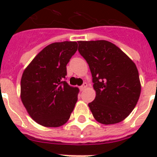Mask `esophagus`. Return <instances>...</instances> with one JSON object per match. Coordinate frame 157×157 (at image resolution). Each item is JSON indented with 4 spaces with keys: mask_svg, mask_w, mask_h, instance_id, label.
Masks as SVG:
<instances>
[{
    "mask_svg": "<svg viewBox=\"0 0 157 157\" xmlns=\"http://www.w3.org/2000/svg\"><path fill=\"white\" fill-rule=\"evenodd\" d=\"M86 87H87V83H86V82H85V83H84L82 86H80V90H85Z\"/></svg>",
    "mask_w": 157,
    "mask_h": 157,
    "instance_id": "obj_1",
    "label": "esophagus"
}]
</instances>
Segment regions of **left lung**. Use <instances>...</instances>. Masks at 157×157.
<instances>
[{"instance_id":"obj_1","label":"left lung","mask_w":157,"mask_h":157,"mask_svg":"<svg viewBox=\"0 0 157 157\" xmlns=\"http://www.w3.org/2000/svg\"><path fill=\"white\" fill-rule=\"evenodd\" d=\"M93 77L96 96L89 107L103 124L124 121L136 106L141 93L139 71L134 62L107 40L78 41Z\"/></svg>"}]
</instances>
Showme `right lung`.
Here are the masks:
<instances>
[{"instance_id":"add662e5","label":"right lung","mask_w":157,"mask_h":157,"mask_svg":"<svg viewBox=\"0 0 157 157\" xmlns=\"http://www.w3.org/2000/svg\"><path fill=\"white\" fill-rule=\"evenodd\" d=\"M76 41L45 47L23 71L20 97L32 118L45 127H59L70 118L79 89L67 83V64L77 50Z\"/></svg>"}]
</instances>
